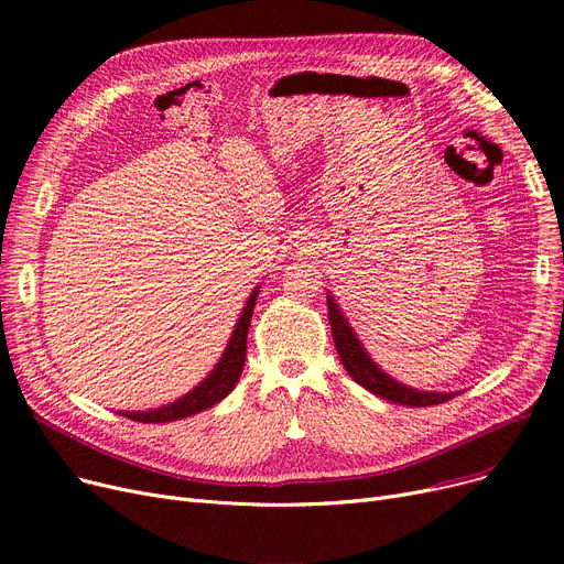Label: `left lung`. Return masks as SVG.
Segmentation results:
<instances>
[{"label":"left lung","mask_w":564,"mask_h":564,"mask_svg":"<svg viewBox=\"0 0 564 564\" xmlns=\"http://www.w3.org/2000/svg\"><path fill=\"white\" fill-rule=\"evenodd\" d=\"M327 306H329V324H332V334H334L338 357H340L345 370L349 372V377L357 383H361L366 391H370L383 400H389V402L406 404V406L441 404V402H448L451 398L457 395V393H434V391L411 389V387H406V383H400L398 379H393L389 372H383L370 359V354L361 345L359 336L354 334V329L349 327L347 317L343 315L340 306L336 304L332 294H327Z\"/></svg>","instance_id":"obj_1"}]
</instances>
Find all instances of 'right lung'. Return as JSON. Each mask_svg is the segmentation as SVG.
I'll list each match as a JSON object with an SVG mask.
<instances>
[{
    "instance_id": "1",
    "label": "right lung",
    "mask_w": 564,
    "mask_h": 564,
    "mask_svg": "<svg viewBox=\"0 0 564 564\" xmlns=\"http://www.w3.org/2000/svg\"><path fill=\"white\" fill-rule=\"evenodd\" d=\"M258 292H260V285L253 288L251 297L247 300V304L240 313V319L235 322V329L230 334V340L221 354V359L196 389H192L183 398H177L169 404H162L158 409L121 411V416H128L139 423H171V421L194 416V413H198L203 409H210L213 404L221 402L235 389V383H237V379H240L245 361H247V334H249V324H251Z\"/></svg>"
}]
</instances>
